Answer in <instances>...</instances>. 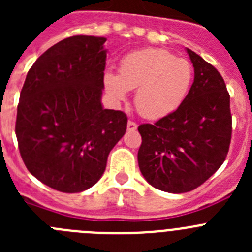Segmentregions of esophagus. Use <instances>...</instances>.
Segmentation results:
<instances>
[{"instance_id":"obj_1","label":"esophagus","mask_w":252,"mask_h":252,"mask_svg":"<svg viewBox=\"0 0 252 252\" xmlns=\"http://www.w3.org/2000/svg\"><path fill=\"white\" fill-rule=\"evenodd\" d=\"M137 128V124L135 121H128L127 122V130L135 131Z\"/></svg>"}]
</instances>
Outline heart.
Instances as JSON below:
<instances>
[{
  "label": "heart",
  "mask_w": 252,
  "mask_h": 252,
  "mask_svg": "<svg viewBox=\"0 0 252 252\" xmlns=\"http://www.w3.org/2000/svg\"><path fill=\"white\" fill-rule=\"evenodd\" d=\"M193 66L168 50L141 49L125 55L119 74L107 72L104 90L116 102L124 101L128 90H136L135 106L146 119H161L178 110L193 82Z\"/></svg>",
  "instance_id": "1"
}]
</instances>
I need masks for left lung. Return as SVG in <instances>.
<instances>
[{"label":"left lung","mask_w":252,"mask_h":252,"mask_svg":"<svg viewBox=\"0 0 252 252\" xmlns=\"http://www.w3.org/2000/svg\"><path fill=\"white\" fill-rule=\"evenodd\" d=\"M194 82L178 110L154 125L139 126L141 174L154 188L186 193L223 164L230 149L232 116L223 78L212 64L187 49Z\"/></svg>","instance_id":"1"}]
</instances>
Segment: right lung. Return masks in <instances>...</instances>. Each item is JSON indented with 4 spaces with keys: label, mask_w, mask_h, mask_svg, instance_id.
<instances>
[{
    "label": "right lung",
    "mask_w": 252,
    "mask_h": 252,
    "mask_svg": "<svg viewBox=\"0 0 252 252\" xmlns=\"http://www.w3.org/2000/svg\"><path fill=\"white\" fill-rule=\"evenodd\" d=\"M106 37L75 35L40 55L26 75L17 106L19 150L41 183L63 193L94 186L126 132L127 116L104 110Z\"/></svg>",
    "instance_id": "add662e5"
}]
</instances>
